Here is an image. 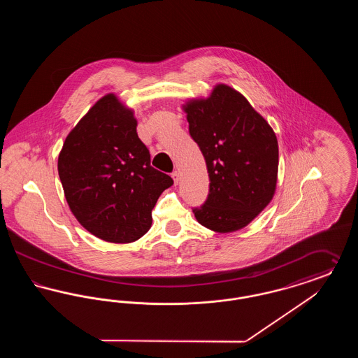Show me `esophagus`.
I'll return each mask as SVG.
<instances>
[{
  "label": "esophagus",
  "mask_w": 358,
  "mask_h": 358,
  "mask_svg": "<svg viewBox=\"0 0 358 358\" xmlns=\"http://www.w3.org/2000/svg\"><path fill=\"white\" fill-rule=\"evenodd\" d=\"M171 178H173V181H174V184L177 185L178 184V180H180V176H178V171H173L171 173Z\"/></svg>",
  "instance_id": "1"
}]
</instances>
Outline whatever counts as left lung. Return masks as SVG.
Instances as JSON below:
<instances>
[{
    "mask_svg": "<svg viewBox=\"0 0 358 358\" xmlns=\"http://www.w3.org/2000/svg\"><path fill=\"white\" fill-rule=\"evenodd\" d=\"M189 133L204 155L209 194L196 220L217 234L235 232L270 204L279 149L273 127L235 88L216 85L208 98L187 99Z\"/></svg>",
    "mask_w": 358,
    "mask_h": 358,
    "instance_id": "1",
    "label": "left lung"
}]
</instances>
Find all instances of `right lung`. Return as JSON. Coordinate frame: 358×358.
Here are the masks:
<instances>
[{"mask_svg":"<svg viewBox=\"0 0 358 358\" xmlns=\"http://www.w3.org/2000/svg\"><path fill=\"white\" fill-rule=\"evenodd\" d=\"M57 171L69 209L90 234L126 244L152 227V210L173 185L150 166L136 134L134 111L113 92L95 103L69 131Z\"/></svg>","mask_w":358,"mask_h":358,"instance_id":"1","label":"right lung"}]
</instances>
